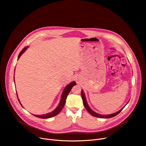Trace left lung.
I'll use <instances>...</instances> for the list:
<instances>
[{"instance_id":"obj_1","label":"left lung","mask_w":146,"mask_h":146,"mask_svg":"<svg viewBox=\"0 0 146 146\" xmlns=\"http://www.w3.org/2000/svg\"><path fill=\"white\" fill-rule=\"evenodd\" d=\"M81 97H82V99L83 100V104H84V105L85 108V109H86V110L93 117H98V118H112V117H114L115 116H116L117 115H118L122 110L123 109L125 108V106L121 109L120 110H119L118 111L115 113H113V114H109V115H101V114H98L96 112H94V111H93L90 108V107L89 106V105H88V103L86 102V98H85V94H84V93L83 92V90L81 91Z\"/></svg>"}]
</instances>
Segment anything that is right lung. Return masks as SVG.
Here are the masks:
<instances>
[{
  "mask_svg": "<svg viewBox=\"0 0 146 146\" xmlns=\"http://www.w3.org/2000/svg\"><path fill=\"white\" fill-rule=\"evenodd\" d=\"M28 48V46H25L24 47L22 50L20 52L19 54V56H18V58H17V60H19V58H20V57L21 56V54L26 50L27 48ZM76 85V83L75 82H70V84H69L64 89L63 92H62V96H61V101L58 105V106L51 113H48V114H44V115H33L34 116H35L36 117H37V118H42V119H46V118H52L53 117H54L56 115H57L60 111L62 109L63 107L64 106L65 104V102H66V97L68 96V95L69 94V92H70L72 87L74 85ZM18 100H19V103L21 105V103L19 100V98H17Z\"/></svg>",
  "mask_w": 146,
  "mask_h": 146,
  "instance_id": "add662e5",
  "label": "right lung"
}]
</instances>
